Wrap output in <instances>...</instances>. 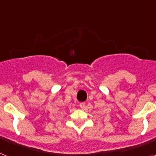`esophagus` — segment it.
Instances as JSON below:
<instances>
[{
    "label": "esophagus",
    "mask_w": 156,
    "mask_h": 156,
    "mask_svg": "<svg viewBox=\"0 0 156 156\" xmlns=\"http://www.w3.org/2000/svg\"><path fill=\"white\" fill-rule=\"evenodd\" d=\"M80 108H82V109L85 108V107H86V106H85V102L80 103Z\"/></svg>",
    "instance_id": "34e87169"
}]
</instances>
